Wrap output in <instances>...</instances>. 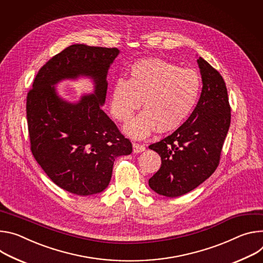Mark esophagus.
<instances>
[{"instance_id": "obj_1", "label": "esophagus", "mask_w": 263, "mask_h": 263, "mask_svg": "<svg viewBox=\"0 0 263 263\" xmlns=\"http://www.w3.org/2000/svg\"><path fill=\"white\" fill-rule=\"evenodd\" d=\"M145 149V146L143 144H139V143H134L133 144V151H134V153H136V154H139V153H142V152H144Z\"/></svg>"}]
</instances>
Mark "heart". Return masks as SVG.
<instances>
[{
    "instance_id": "b5f03b06",
    "label": "heart",
    "mask_w": 263,
    "mask_h": 263,
    "mask_svg": "<svg viewBox=\"0 0 263 263\" xmlns=\"http://www.w3.org/2000/svg\"><path fill=\"white\" fill-rule=\"evenodd\" d=\"M201 86V78L194 70L181 69L163 60H143L132 66L127 80L118 78L114 82L110 112L125 123L142 101L143 111L125 125V134L143 139L156 127L160 133L171 132L189 118Z\"/></svg>"
}]
</instances>
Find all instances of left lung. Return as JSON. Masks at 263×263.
<instances>
[{"instance_id":"obj_1","label":"left lung","mask_w":263,"mask_h":263,"mask_svg":"<svg viewBox=\"0 0 263 263\" xmlns=\"http://www.w3.org/2000/svg\"><path fill=\"white\" fill-rule=\"evenodd\" d=\"M202 90L189 118L176 132L149 145L162 160L149 179L157 193L177 197L190 192L216 170L231 123V106L221 75L205 60H197Z\"/></svg>"}]
</instances>
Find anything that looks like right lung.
<instances>
[{"label": "right lung", "instance_id": "right-lung-1", "mask_svg": "<svg viewBox=\"0 0 263 263\" xmlns=\"http://www.w3.org/2000/svg\"><path fill=\"white\" fill-rule=\"evenodd\" d=\"M119 52L117 48L72 45L40 69L27 94L32 155L52 182L70 193L86 196L103 191L115 159L133 151L130 141L101 109L107 71ZM79 76L95 80L94 95L77 104L57 96L54 84Z\"/></svg>", "mask_w": 263, "mask_h": 263}]
</instances>
